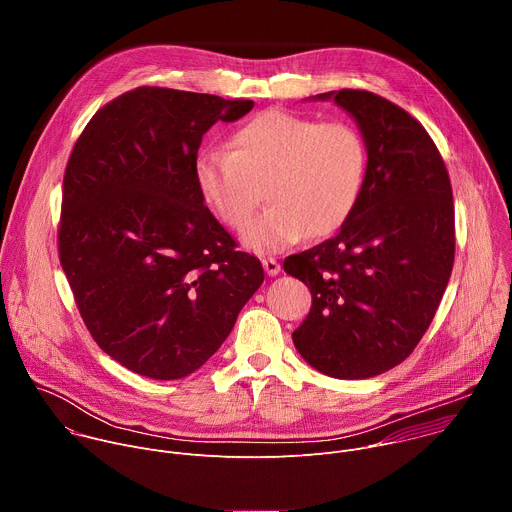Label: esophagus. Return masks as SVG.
Wrapping results in <instances>:
<instances>
[{"instance_id": "34e87169", "label": "esophagus", "mask_w": 512, "mask_h": 512, "mask_svg": "<svg viewBox=\"0 0 512 512\" xmlns=\"http://www.w3.org/2000/svg\"><path fill=\"white\" fill-rule=\"evenodd\" d=\"M263 269H265V273L267 275H277L279 271H281V265H279V261L277 259H273V257H265L263 259Z\"/></svg>"}]
</instances>
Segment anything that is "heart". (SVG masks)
I'll return each mask as SVG.
<instances>
[{
	"label": "heart",
	"instance_id": "obj_1",
	"mask_svg": "<svg viewBox=\"0 0 512 512\" xmlns=\"http://www.w3.org/2000/svg\"><path fill=\"white\" fill-rule=\"evenodd\" d=\"M369 168V148L356 125L267 109L239 125L229 150H204L196 186L221 221L239 231L261 202L271 204L243 231L257 253H279L304 237H328L352 216Z\"/></svg>",
	"mask_w": 512,
	"mask_h": 512
}]
</instances>
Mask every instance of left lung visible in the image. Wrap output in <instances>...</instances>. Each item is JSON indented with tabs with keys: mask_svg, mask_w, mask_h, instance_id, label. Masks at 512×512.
<instances>
[{
	"mask_svg": "<svg viewBox=\"0 0 512 512\" xmlns=\"http://www.w3.org/2000/svg\"><path fill=\"white\" fill-rule=\"evenodd\" d=\"M348 111L369 148L367 180L336 237L283 269L312 294L291 338L334 379H369L403 362L429 328L454 267L452 184L440 150L399 105L369 91L318 95Z\"/></svg>",
	"mask_w": 512,
	"mask_h": 512,
	"instance_id": "8db88e82",
	"label": "left lung"
}]
</instances>
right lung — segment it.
<instances>
[{"label": "right lung", "mask_w": 512, "mask_h": 512, "mask_svg": "<svg viewBox=\"0 0 512 512\" xmlns=\"http://www.w3.org/2000/svg\"><path fill=\"white\" fill-rule=\"evenodd\" d=\"M253 101L137 87L101 107L66 164L58 257L93 340L125 369L188 377L263 283L204 206L194 164L216 121Z\"/></svg>", "instance_id": "add662e5"}]
</instances>
